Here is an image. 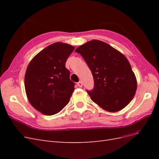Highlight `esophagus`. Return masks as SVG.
Listing matches in <instances>:
<instances>
[{
  "instance_id": "esophagus-1",
  "label": "esophagus",
  "mask_w": 159,
  "mask_h": 159,
  "mask_svg": "<svg viewBox=\"0 0 159 159\" xmlns=\"http://www.w3.org/2000/svg\"><path fill=\"white\" fill-rule=\"evenodd\" d=\"M78 85L79 86V87H80V88H81L83 86V83L81 82V81H79V82L78 83Z\"/></svg>"
}]
</instances>
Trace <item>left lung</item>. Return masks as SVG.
<instances>
[{
	"label": "left lung",
	"mask_w": 159,
	"mask_h": 159,
	"mask_svg": "<svg viewBox=\"0 0 159 159\" xmlns=\"http://www.w3.org/2000/svg\"><path fill=\"white\" fill-rule=\"evenodd\" d=\"M75 52L83 57L92 73L94 88L86 91L94 103L107 111L117 112L131 102L137 80L123 54L98 40L86 42Z\"/></svg>",
	"instance_id": "8db88e82"
}]
</instances>
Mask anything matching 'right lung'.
I'll use <instances>...</instances> for the list:
<instances>
[{"label":"right lung","instance_id":"right-lung-1","mask_svg":"<svg viewBox=\"0 0 159 159\" xmlns=\"http://www.w3.org/2000/svg\"><path fill=\"white\" fill-rule=\"evenodd\" d=\"M74 47L56 42L42 50L28 64L25 86L33 107L46 115L56 114L70 102L74 82L66 62Z\"/></svg>","mask_w":159,"mask_h":159}]
</instances>
